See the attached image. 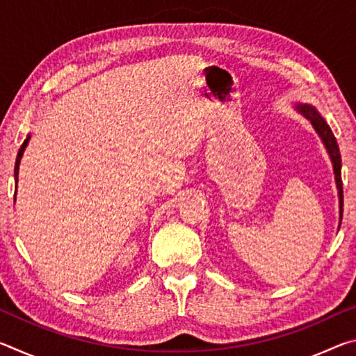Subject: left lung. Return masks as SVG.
Here are the masks:
<instances>
[{
	"mask_svg": "<svg viewBox=\"0 0 356 356\" xmlns=\"http://www.w3.org/2000/svg\"><path fill=\"white\" fill-rule=\"evenodd\" d=\"M300 113L303 114L306 119L311 120V124L314 125V129L318 135H321L322 141L328 149V154L331 156V161H333V170H334V177H336V186L337 193H339V209H341V216L342 220V207H344V195H342V179H341V154H339V146H337V141L333 135V131L328 127V124L325 122V119L318 114L314 108L309 105H298Z\"/></svg>",
	"mask_w": 356,
	"mask_h": 356,
	"instance_id": "obj_1",
	"label": "left lung"
}]
</instances>
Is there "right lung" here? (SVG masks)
I'll list each match as a JSON object with an SVG mask.
<instances>
[{"instance_id":"1","label":"right lung","mask_w":356,"mask_h":356,"mask_svg":"<svg viewBox=\"0 0 356 356\" xmlns=\"http://www.w3.org/2000/svg\"><path fill=\"white\" fill-rule=\"evenodd\" d=\"M28 141H29V136L26 138V140H25V141H23V144H22V147H20V150H19V154H17V160H15V168H14V174H15V182H17V180H19V165H20L22 155H23V152H25V147H26V144H28Z\"/></svg>"}]
</instances>
